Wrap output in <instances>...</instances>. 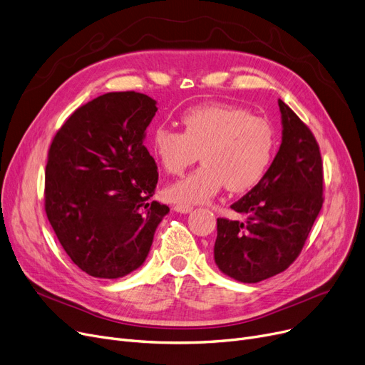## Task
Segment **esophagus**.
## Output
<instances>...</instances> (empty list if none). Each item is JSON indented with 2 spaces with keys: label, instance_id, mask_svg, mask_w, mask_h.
Returning a JSON list of instances; mask_svg holds the SVG:
<instances>
[{
  "label": "esophagus",
  "instance_id": "obj_1",
  "mask_svg": "<svg viewBox=\"0 0 365 365\" xmlns=\"http://www.w3.org/2000/svg\"><path fill=\"white\" fill-rule=\"evenodd\" d=\"M192 209H194V207H191V205H187V204H176V205H174V212L183 213V215L191 213Z\"/></svg>",
  "mask_w": 365,
  "mask_h": 365
}]
</instances>
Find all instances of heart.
Here are the masks:
<instances>
[{"instance_id": "1", "label": "heart", "mask_w": 365, "mask_h": 365, "mask_svg": "<svg viewBox=\"0 0 365 365\" xmlns=\"http://www.w3.org/2000/svg\"><path fill=\"white\" fill-rule=\"evenodd\" d=\"M183 131L158 125L150 149L170 174H182L200 156L202 165L167 189L170 200L201 204L227 185L243 192L264 178L276 152L272 123L249 110L230 104H204L186 110L180 118Z\"/></svg>"}]
</instances>
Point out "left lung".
Masks as SVG:
<instances>
[{
	"mask_svg": "<svg viewBox=\"0 0 365 365\" xmlns=\"http://www.w3.org/2000/svg\"><path fill=\"white\" fill-rule=\"evenodd\" d=\"M282 143L259 183L231 209L245 220L217 219L215 262L243 283L276 276L297 259L322 209V160L312 131L284 104Z\"/></svg>",
	"mask_w": 365,
	"mask_h": 365,
	"instance_id": "obj_1",
	"label": "left lung"
}]
</instances>
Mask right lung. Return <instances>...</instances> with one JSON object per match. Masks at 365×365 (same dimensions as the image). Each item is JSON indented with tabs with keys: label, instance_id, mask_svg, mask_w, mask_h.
I'll use <instances>...</instances> for the list:
<instances>
[{
	"label": "right lung",
	"instance_id": "add662e5",
	"mask_svg": "<svg viewBox=\"0 0 365 365\" xmlns=\"http://www.w3.org/2000/svg\"><path fill=\"white\" fill-rule=\"evenodd\" d=\"M156 101L110 92L77 108L56 133L46 165V215L71 261L92 277L119 279L146 261L170 209L145 148Z\"/></svg>",
	"mask_w": 365,
	"mask_h": 365
}]
</instances>
